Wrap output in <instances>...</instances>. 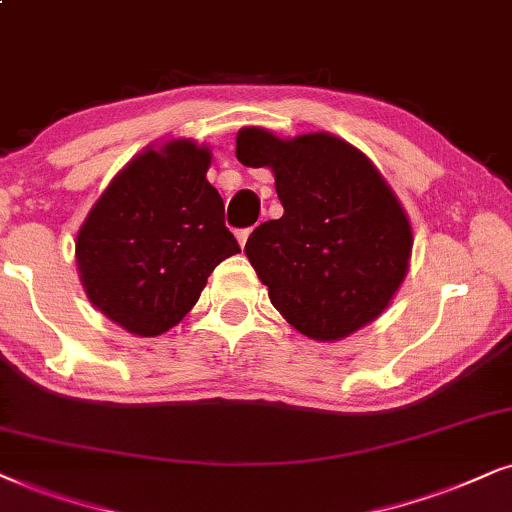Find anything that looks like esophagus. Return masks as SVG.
<instances>
[{"instance_id": "obj_1", "label": "esophagus", "mask_w": 512, "mask_h": 512, "mask_svg": "<svg viewBox=\"0 0 512 512\" xmlns=\"http://www.w3.org/2000/svg\"><path fill=\"white\" fill-rule=\"evenodd\" d=\"M252 234V229H241V231H236V238H238V243H241V248H245V243H248V236Z\"/></svg>"}]
</instances>
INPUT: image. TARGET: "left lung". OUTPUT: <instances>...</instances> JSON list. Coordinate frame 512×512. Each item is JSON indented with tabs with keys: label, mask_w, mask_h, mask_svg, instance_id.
Listing matches in <instances>:
<instances>
[{
	"label": "left lung",
	"mask_w": 512,
	"mask_h": 512,
	"mask_svg": "<svg viewBox=\"0 0 512 512\" xmlns=\"http://www.w3.org/2000/svg\"><path fill=\"white\" fill-rule=\"evenodd\" d=\"M236 158L269 167L281 219L252 231L245 255L269 300L312 340L347 338L378 319L409 269V217L383 174L333 134L278 139L243 127Z\"/></svg>",
	"instance_id": "left-lung-1"
}]
</instances>
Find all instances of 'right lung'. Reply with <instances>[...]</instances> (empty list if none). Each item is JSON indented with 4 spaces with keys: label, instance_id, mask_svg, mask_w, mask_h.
<instances>
[{
    "label": "right lung",
    "instance_id": "1",
    "mask_svg": "<svg viewBox=\"0 0 512 512\" xmlns=\"http://www.w3.org/2000/svg\"><path fill=\"white\" fill-rule=\"evenodd\" d=\"M210 160V148L189 139L146 148L77 231L84 293L129 333L155 338L177 326L217 264L241 252L224 226V200L205 179Z\"/></svg>",
    "mask_w": 512,
    "mask_h": 512
}]
</instances>
